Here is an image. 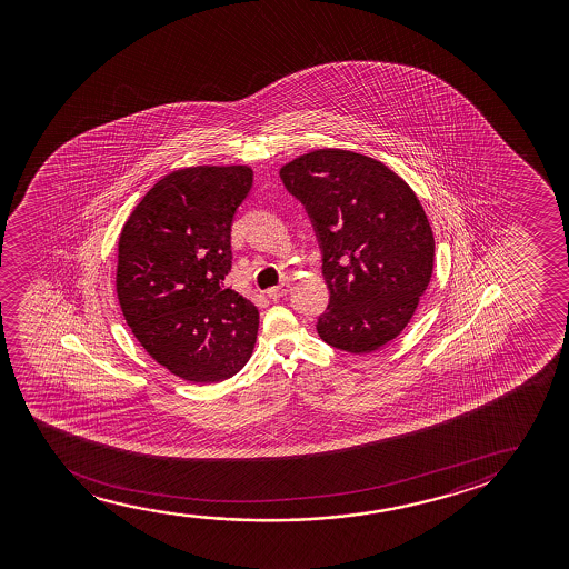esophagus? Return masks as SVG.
<instances>
[{"mask_svg": "<svg viewBox=\"0 0 569 569\" xmlns=\"http://www.w3.org/2000/svg\"><path fill=\"white\" fill-rule=\"evenodd\" d=\"M288 281H281L280 286H276V288L268 289V297H270V299H280V297L288 296Z\"/></svg>", "mask_w": 569, "mask_h": 569, "instance_id": "34e87169", "label": "esophagus"}]
</instances>
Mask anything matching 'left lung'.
Masks as SVG:
<instances>
[{"mask_svg":"<svg viewBox=\"0 0 569 569\" xmlns=\"http://www.w3.org/2000/svg\"><path fill=\"white\" fill-rule=\"evenodd\" d=\"M319 241L330 299L317 320L338 350L369 353L412 319L433 270V234L412 188L371 157L319 149L281 167Z\"/></svg>","mask_w":569,"mask_h":569,"instance_id":"left-lung-1","label":"left lung"}]
</instances>
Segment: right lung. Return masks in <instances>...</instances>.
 Instances as JSON below:
<instances>
[{
  "label": "right lung",
  "instance_id": "1",
  "mask_svg": "<svg viewBox=\"0 0 569 569\" xmlns=\"http://www.w3.org/2000/svg\"><path fill=\"white\" fill-rule=\"evenodd\" d=\"M252 188L249 167H190L143 196L118 242L117 293L128 327L184 381L219 382L249 361L254 305L226 288L231 226Z\"/></svg>",
  "mask_w": 569,
  "mask_h": 569
}]
</instances>
